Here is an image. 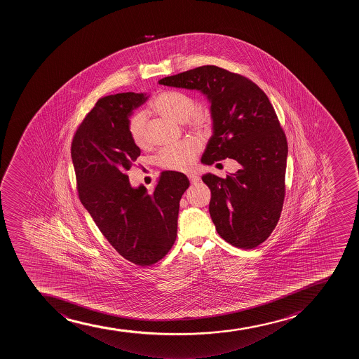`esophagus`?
<instances>
[{
	"label": "esophagus",
	"instance_id": "34e87169",
	"mask_svg": "<svg viewBox=\"0 0 359 359\" xmlns=\"http://www.w3.org/2000/svg\"><path fill=\"white\" fill-rule=\"evenodd\" d=\"M187 177H189V182L191 184H196V182H199L200 177L196 175V174L189 173L187 174Z\"/></svg>",
	"mask_w": 359,
	"mask_h": 359
}]
</instances>
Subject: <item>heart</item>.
<instances>
[{"mask_svg":"<svg viewBox=\"0 0 359 359\" xmlns=\"http://www.w3.org/2000/svg\"><path fill=\"white\" fill-rule=\"evenodd\" d=\"M193 96L182 90H163L151 101L149 107L158 114L182 122L185 126L199 132L208 133L215 125V115L211 108H196ZM128 134L137 148L148 147V135L144 114L137 113L128 120ZM199 153V144L193 139L177 142L160 151L159 165L170 170H189L196 163Z\"/></svg>","mask_w":359,"mask_h":359,"instance_id":"obj_1","label":"heart"}]
</instances>
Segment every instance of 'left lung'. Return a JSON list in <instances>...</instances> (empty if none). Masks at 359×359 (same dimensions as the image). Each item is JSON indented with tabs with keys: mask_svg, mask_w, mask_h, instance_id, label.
Wrapping results in <instances>:
<instances>
[{
	"mask_svg": "<svg viewBox=\"0 0 359 359\" xmlns=\"http://www.w3.org/2000/svg\"><path fill=\"white\" fill-rule=\"evenodd\" d=\"M159 83L198 89L211 101L215 133L201 161L213 165L229 158L241 167L225 179L201 177L211 189L210 215L229 244L257 248L276 229L285 198L287 141L269 97L244 75L217 66L198 67Z\"/></svg>",
	"mask_w": 359,
	"mask_h": 359,
	"instance_id": "1",
	"label": "left lung"
}]
</instances>
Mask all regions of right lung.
<instances>
[{"mask_svg": "<svg viewBox=\"0 0 359 359\" xmlns=\"http://www.w3.org/2000/svg\"><path fill=\"white\" fill-rule=\"evenodd\" d=\"M146 94L118 93L101 97L86 115L72 140L79 198L118 255L151 266L177 239V215L189 189L185 174L165 170L154 191L133 189L127 170L140 156L128 134V116Z\"/></svg>", "mask_w": 359, "mask_h": 359, "instance_id": "1", "label": "right lung"}]
</instances>
